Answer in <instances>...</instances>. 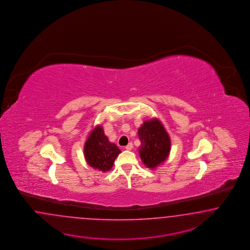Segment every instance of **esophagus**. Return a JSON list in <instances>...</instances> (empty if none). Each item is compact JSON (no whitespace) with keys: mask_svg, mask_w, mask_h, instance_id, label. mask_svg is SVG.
<instances>
[{"mask_svg":"<svg viewBox=\"0 0 250 250\" xmlns=\"http://www.w3.org/2000/svg\"><path fill=\"white\" fill-rule=\"evenodd\" d=\"M133 148V144L132 143H129L126 146H125V149L126 150H131Z\"/></svg>","mask_w":250,"mask_h":250,"instance_id":"1","label":"esophagus"}]
</instances>
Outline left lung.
Here are the masks:
<instances>
[{"instance_id": "left-lung-1", "label": "left lung", "mask_w": 250, "mask_h": 250, "mask_svg": "<svg viewBox=\"0 0 250 250\" xmlns=\"http://www.w3.org/2000/svg\"><path fill=\"white\" fill-rule=\"evenodd\" d=\"M141 146L138 148L140 158L148 168H155L163 163L170 152V138L159 119L155 118L138 129Z\"/></svg>"}]
</instances>
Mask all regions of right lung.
Instances as JSON below:
<instances>
[{
  "label": "right lung",
  "mask_w": 250,
  "mask_h": 250,
  "mask_svg": "<svg viewBox=\"0 0 250 250\" xmlns=\"http://www.w3.org/2000/svg\"><path fill=\"white\" fill-rule=\"evenodd\" d=\"M121 153L116 145L109 142L102 125H97L91 132L84 145V157L93 168L103 172L110 170L114 160Z\"/></svg>",
  "instance_id": "obj_1"
}]
</instances>
